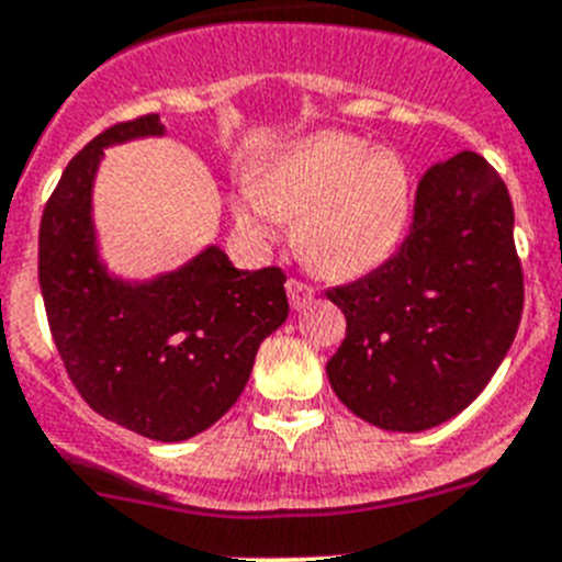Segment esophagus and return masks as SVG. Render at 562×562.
Listing matches in <instances>:
<instances>
[{
  "instance_id": "1",
  "label": "esophagus",
  "mask_w": 562,
  "mask_h": 562,
  "mask_svg": "<svg viewBox=\"0 0 562 562\" xmlns=\"http://www.w3.org/2000/svg\"><path fill=\"white\" fill-rule=\"evenodd\" d=\"M286 292H290V304L295 306V310L306 306L312 297H315V290H312L306 281H297V278H290V281H286Z\"/></svg>"
}]
</instances>
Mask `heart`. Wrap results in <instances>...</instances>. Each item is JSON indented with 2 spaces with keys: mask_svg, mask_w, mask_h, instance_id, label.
<instances>
[{
  "mask_svg": "<svg viewBox=\"0 0 562 562\" xmlns=\"http://www.w3.org/2000/svg\"><path fill=\"white\" fill-rule=\"evenodd\" d=\"M411 168L394 148L346 132H317L281 148L238 193L236 220L272 236L276 220H301L297 245L317 272L355 278L382 265L411 216Z\"/></svg>",
  "mask_w": 562,
  "mask_h": 562,
  "instance_id": "obj_1",
  "label": "heart"
}]
</instances>
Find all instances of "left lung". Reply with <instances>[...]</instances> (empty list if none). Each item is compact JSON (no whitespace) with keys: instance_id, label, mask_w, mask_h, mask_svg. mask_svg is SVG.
<instances>
[{"instance_id":"8db88e82","label":"left lung","mask_w":562,"mask_h":562,"mask_svg":"<svg viewBox=\"0 0 562 562\" xmlns=\"http://www.w3.org/2000/svg\"><path fill=\"white\" fill-rule=\"evenodd\" d=\"M509 191L484 157L461 151L422 173L400 250L331 286L346 337L326 362L351 414L416 434L453 419L493 380L524 312Z\"/></svg>"}]
</instances>
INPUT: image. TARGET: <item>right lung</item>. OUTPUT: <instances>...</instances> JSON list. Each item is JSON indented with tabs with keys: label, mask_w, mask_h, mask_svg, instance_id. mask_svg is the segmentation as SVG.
Here are the masks:
<instances>
[{
	"label": "right lung",
	"mask_w": 562,
	"mask_h": 562,
	"mask_svg": "<svg viewBox=\"0 0 562 562\" xmlns=\"http://www.w3.org/2000/svg\"><path fill=\"white\" fill-rule=\"evenodd\" d=\"M160 114L101 132L69 160L38 227V284L69 380L89 408L134 434L182 441L236 405L267 335L290 315L284 270H236L207 247L146 284L98 261L92 180L103 148L162 134Z\"/></svg>",
	"instance_id": "add662e5"
}]
</instances>
